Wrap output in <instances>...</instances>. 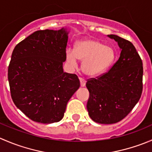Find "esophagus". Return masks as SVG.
<instances>
[{
  "label": "esophagus",
  "mask_w": 152,
  "mask_h": 152,
  "mask_svg": "<svg viewBox=\"0 0 152 152\" xmlns=\"http://www.w3.org/2000/svg\"><path fill=\"white\" fill-rule=\"evenodd\" d=\"M79 80H80V85H81V87H85V85H86V81L85 79H82V78H79Z\"/></svg>",
  "instance_id": "34e87169"
}]
</instances>
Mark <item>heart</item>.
I'll use <instances>...</instances> for the list:
<instances>
[{"label": "heart", "mask_w": 152, "mask_h": 152, "mask_svg": "<svg viewBox=\"0 0 152 152\" xmlns=\"http://www.w3.org/2000/svg\"><path fill=\"white\" fill-rule=\"evenodd\" d=\"M69 65L75 67L78 59L83 61L82 68L86 75L96 76L104 73L113 62L115 51L112 47L104 45L96 39H84L76 44L75 49L67 48L65 53Z\"/></svg>", "instance_id": "b5f03b06"}]
</instances>
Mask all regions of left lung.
<instances>
[{"label":"left lung","instance_id":"1","mask_svg":"<svg viewBox=\"0 0 152 152\" xmlns=\"http://www.w3.org/2000/svg\"><path fill=\"white\" fill-rule=\"evenodd\" d=\"M107 36L118 42L120 57L108 72L86 83L90 93L88 114L102 124L124 119L138 102L142 90V62L135 48L117 35Z\"/></svg>","mask_w":152,"mask_h":152}]
</instances>
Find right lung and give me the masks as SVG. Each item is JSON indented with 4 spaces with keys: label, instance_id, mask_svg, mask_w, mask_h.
Here are the masks:
<instances>
[{
    "label": "right lung",
    "instance_id": "1",
    "mask_svg": "<svg viewBox=\"0 0 152 152\" xmlns=\"http://www.w3.org/2000/svg\"><path fill=\"white\" fill-rule=\"evenodd\" d=\"M69 31L34 32L14 49L8 68L11 96L34 121L59 122L68 101L80 87L76 74L65 73Z\"/></svg>",
    "mask_w": 152,
    "mask_h": 152
}]
</instances>
